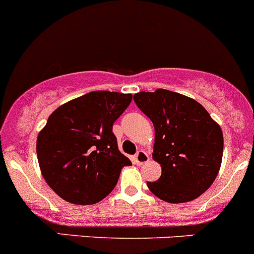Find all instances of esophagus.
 Here are the masks:
<instances>
[{
	"mask_svg": "<svg viewBox=\"0 0 254 254\" xmlns=\"http://www.w3.org/2000/svg\"><path fill=\"white\" fill-rule=\"evenodd\" d=\"M149 160H150V158H149L148 153L144 150H139L138 153H136V155H135V163H136L138 165L146 164Z\"/></svg>",
	"mask_w": 254,
	"mask_h": 254,
	"instance_id": "obj_1",
	"label": "esophagus"
}]
</instances>
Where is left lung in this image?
Returning a JSON list of instances; mask_svg holds the SVG:
<instances>
[{"label": "left lung", "instance_id": "8db88e82", "mask_svg": "<svg viewBox=\"0 0 254 254\" xmlns=\"http://www.w3.org/2000/svg\"><path fill=\"white\" fill-rule=\"evenodd\" d=\"M138 108L155 129L153 159L162 167L149 190L168 203L198 198L217 178L223 156V132L198 101L158 89L134 95Z\"/></svg>", "mask_w": 254, "mask_h": 254}]
</instances>
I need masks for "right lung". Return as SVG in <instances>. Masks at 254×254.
<instances>
[{
    "mask_svg": "<svg viewBox=\"0 0 254 254\" xmlns=\"http://www.w3.org/2000/svg\"><path fill=\"white\" fill-rule=\"evenodd\" d=\"M131 94L91 91L59 106L37 135L40 170L50 188L72 204L100 202L131 165L120 153L113 124Z\"/></svg>",
    "mask_w": 254,
    "mask_h": 254,
    "instance_id": "1",
    "label": "right lung"
}]
</instances>
